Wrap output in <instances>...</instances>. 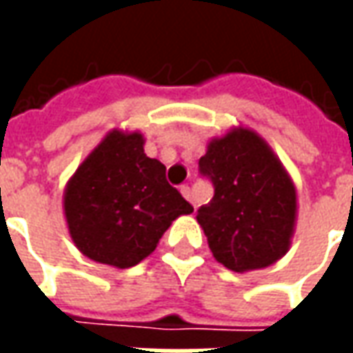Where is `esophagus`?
I'll list each match as a JSON object with an SVG mask.
<instances>
[{
  "mask_svg": "<svg viewBox=\"0 0 353 353\" xmlns=\"http://www.w3.org/2000/svg\"><path fill=\"white\" fill-rule=\"evenodd\" d=\"M179 191H181V194H183L185 199L189 200V202H192V194H191V189H189V187H187V185H183V187H181V189H179ZM196 208V206H194Z\"/></svg>",
  "mask_w": 353,
  "mask_h": 353,
  "instance_id": "1",
  "label": "esophagus"
}]
</instances>
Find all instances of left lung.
Wrapping results in <instances>:
<instances>
[{"label":"left lung","instance_id":"left-lung-1","mask_svg":"<svg viewBox=\"0 0 353 353\" xmlns=\"http://www.w3.org/2000/svg\"><path fill=\"white\" fill-rule=\"evenodd\" d=\"M199 166L215 187L196 214L215 261L240 274L280 261L295 232L296 189L272 147L234 126L208 141Z\"/></svg>","mask_w":353,"mask_h":353}]
</instances>
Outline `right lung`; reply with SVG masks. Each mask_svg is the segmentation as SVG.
<instances>
[{
  "label": "right lung",
  "instance_id": "1",
  "mask_svg": "<svg viewBox=\"0 0 353 353\" xmlns=\"http://www.w3.org/2000/svg\"><path fill=\"white\" fill-rule=\"evenodd\" d=\"M138 130L113 128L88 153L64 189V217L85 257L130 268L154 252L162 234L192 206L149 159Z\"/></svg>",
  "mask_w": 353,
  "mask_h": 353
}]
</instances>
